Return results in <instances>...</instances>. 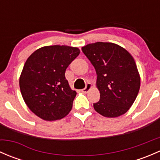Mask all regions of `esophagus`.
<instances>
[{
  "instance_id": "1",
  "label": "esophagus",
  "mask_w": 160,
  "mask_h": 160,
  "mask_svg": "<svg viewBox=\"0 0 160 160\" xmlns=\"http://www.w3.org/2000/svg\"><path fill=\"white\" fill-rule=\"evenodd\" d=\"M91 87H92L91 83H88V84L86 85V88H83V89L82 90V92H83V93H88V92L89 91V90H90V88H91Z\"/></svg>"
}]
</instances>
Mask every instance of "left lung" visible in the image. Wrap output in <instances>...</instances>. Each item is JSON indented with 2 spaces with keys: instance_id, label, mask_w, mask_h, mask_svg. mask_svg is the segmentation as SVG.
<instances>
[{
  "instance_id": "8db88e82",
  "label": "left lung",
  "mask_w": 160,
  "mask_h": 160,
  "mask_svg": "<svg viewBox=\"0 0 160 160\" xmlns=\"http://www.w3.org/2000/svg\"><path fill=\"white\" fill-rule=\"evenodd\" d=\"M82 51L94 67L100 100L94 110L107 118L126 113L135 101L140 88V76L131 54L111 42L91 43Z\"/></svg>"
}]
</instances>
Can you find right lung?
I'll use <instances>...</instances> for the list:
<instances>
[{
    "instance_id": "right-lung-1",
    "label": "right lung",
    "mask_w": 160,
    "mask_h": 160,
    "mask_svg": "<svg viewBox=\"0 0 160 160\" xmlns=\"http://www.w3.org/2000/svg\"><path fill=\"white\" fill-rule=\"evenodd\" d=\"M79 54L77 47L50 46L37 49L28 58L19 86L25 104L38 117L56 121L70 113L77 92L71 90L65 72Z\"/></svg>"
}]
</instances>
